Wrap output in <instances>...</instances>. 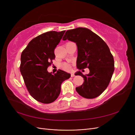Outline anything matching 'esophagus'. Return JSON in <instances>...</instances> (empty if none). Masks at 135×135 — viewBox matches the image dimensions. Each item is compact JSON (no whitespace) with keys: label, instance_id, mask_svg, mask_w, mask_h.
<instances>
[{"label":"esophagus","instance_id":"obj_1","mask_svg":"<svg viewBox=\"0 0 135 135\" xmlns=\"http://www.w3.org/2000/svg\"><path fill=\"white\" fill-rule=\"evenodd\" d=\"M75 74H74V73H71V77H74V76H75Z\"/></svg>","mask_w":135,"mask_h":135}]
</instances>
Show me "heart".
<instances>
[{
	"instance_id": "obj_1",
	"label": "heart",
	"mask_w": 135,
	"mask_h": 135,
	"mask_svg": "<svg viewBox=\"0 0 135 135\" xmlns=\"http://www.w3.org/2000/svg\"><path fill=\"white\" fill-rule=\"evenodd\" d=\"M62 68L65 70H69L70 69V66L68 64H64L62 65Z\"/></svg>"
}]
</instances>
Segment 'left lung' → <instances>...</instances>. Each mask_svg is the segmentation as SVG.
Instances as JSON below:
<instances>
[{"mask_svg": "<svg viewBox=\"0 0 135 135\" xmlns=\"http://www.w3.org/2000/svg\"><path fill=\"white\" fill-rule=\"evenodd\" d=\"M62 39L76 43L77 68L89 70L86 75L77 72L76 75L82 76L84 81L76 87V92L86 99L100 96L108 87L114 71V58L108 45L99 35L84 27L66 31Z\"/></svg>", "mask_w": 135, "mask_h": 135, "instance_id": "8db88e82", "label": "left lung"}]
</instances>
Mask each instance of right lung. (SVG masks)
Wrapping results in <instances>:
<instances>
[{"instance_id":"1","label":"right lung","mask_w":135,"mask_h":135,"mask_svg":"<svg viewBox=\"0 0 135 135\" xmlns=\"http://www.w3.org/2000/svg\"><path fill=\"white\" fill-rule=\"evenodd\" d=\"M65 31H48L28 44L21 55L20 70L30 95L43 104L55 101L61 92V85L71 75L59 70L54 75L47 68L55 59V50Z\"/></svg>"}]
</instances>
